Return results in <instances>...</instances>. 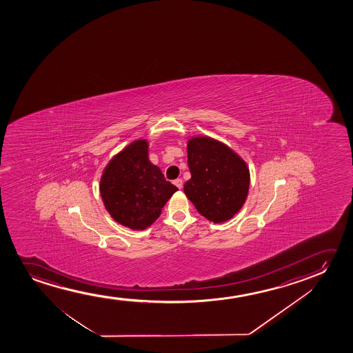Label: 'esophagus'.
I'll use <instances>...</instances> for the list:
<instances>
[{
    "label": "esophagus",
    "instance_id": "1",
    "mask_svg": "<svg viewBox=\"0 0 353 353\" xmlns=\"http://www.w3.org/2000/svg\"><path fill=\"white\" fill-rule=\"evenodd\" d=\"M174 184L179 189L183 188V181H182L181 179H174Z\"/></svg>",
    "mask_w": 353,
    "mask_h": 353
}]
</instances>
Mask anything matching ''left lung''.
<instances>
[{"label":"left lung","instance_id":"8db88e82","mask_svg":"<svg viewBox=\"0 0 353 353\" xmlns=\"http://www.w3.org/2000/svg\"><path fill=\"white\" fill-rule=\"evenodd\" d=\"M192 177L184 193L198 212L213 223L227 222L246 201L250 170L241 157L219 141L198 136L187 145Z\"/></svg>","mask_w":353,"mask_h":353}]
</instances>
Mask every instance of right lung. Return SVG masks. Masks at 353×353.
<instances>
[{"label":"right lung","mask_w":353,"mask_h":353,"mask_svg":"<svg viewBox=\"0 0 353 353\" xmlns=\"http://www.w3.org/2000/svg\"><path fill=\"white\" fill-rule=\"evenodd\" d=\"M179 188L166 181L148 158V142L136 140L114 155L100 181L102 201L111 217L132 230H143L159 218Z\"/></svg>","instance_id":"1"}]
</instances>
